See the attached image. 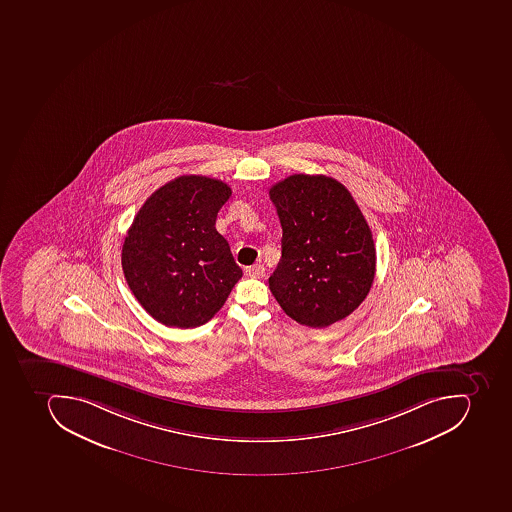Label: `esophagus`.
<instances>
[{
  "label": "esophagus",
  "instance_id": "obj_1",
  "mask_svg": "<svg viewBox=\"0 0 512 512\" xmlns=\"http://www.w3.org/2000/svg\"><path fill=\"white\" fill-rule=\"evenodd\" d=\"M246 274L249 277H260L265 276V268H263V265H254L249 266V268H246Z\"/></svg>",
  "mask_w": 512,
  "mask_h": 512
}]
</instances>
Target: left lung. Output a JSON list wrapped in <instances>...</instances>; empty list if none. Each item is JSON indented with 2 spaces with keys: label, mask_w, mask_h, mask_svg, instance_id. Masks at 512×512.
Listing matches in <instances>:
<instances>
[{
  "label": "left lung",
  "mask_w": 512,
  "mask_h": 512,
  "mask_svg": "<svg viewBox=\"0 0 512 512\" xmlns=\"http://www.w3.org/2000/svg\"><path fill=\"white\" fill-rule=\"evenodd\" d=\"M282 257L269 290L287 316L325 328L363 303L376 274L373 235L349 190L333 177L293 174L269 189Z\"/></svg>",
  "instance_id": "8db88e82"
}]
</instances>
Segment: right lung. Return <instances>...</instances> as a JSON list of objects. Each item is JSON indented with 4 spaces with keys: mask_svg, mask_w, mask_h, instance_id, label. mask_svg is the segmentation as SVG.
<instances>
[{
    "mask_svg": "<svg viewBox=\"0 0 512 512\" xmlns=\"http://www.w3.org/2000/svg\"><path fill=\"white\" fill-rule=\"evenodd\" d=\"M231 196L225 182L181 176L147 198L122 247V269L139 304L166 327L209 322L243 277L217 212Z\"/></svg>",
    "mask_w": 512,
    "mask_h": 512,
    "instance_id": "obj_1",
    "label": "right lung"
}]
</instances>
